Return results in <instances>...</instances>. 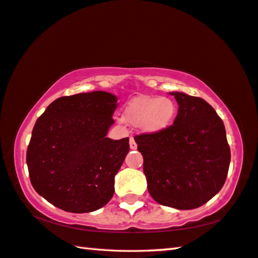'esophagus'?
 Instances as JSON below:
<instances>
[{
  "label": "esophagus",
  "mask_w": 258,
  "mask_h": 258,
  "mask_svg": "<svg viewBox=\"0 0 258 258\" xmlns=\"http://www.w3.org/2000/svg\"><path fill=\"white\" fill-rule=\"evenodd\" d=\"M130 148L132 150H135L138 148V144H137V142H135V140L133 138L130 139Z\"/></svg>",
  "instance_id": "esophagus-1"
}]
</instances>
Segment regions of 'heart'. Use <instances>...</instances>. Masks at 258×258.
Segmentation results:
<instances>
[{
	"instance_id": "b5f03b06",
	"label": "heart",
	"mask_w": 258,
	"mask_h": 258,
	"mask_svg": "<svg viewBox=\"0 0 258 258\" xmlns=\"http://www.w3.org/2000/svg\"><path fill=\"white\" fill-rule=\"evenodd\" d=\"M176 114V104L170 98L143 95L128 102L119 121H127L144 133L158 134L170 127Z\"/></svg>"
}]
</instances>
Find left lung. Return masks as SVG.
<instances>
[{
	"label": "left lung",
	"instance_id": "left-lung-1",
	"mask_svg": "<svg viewBox=\"0 0 258 258\" xmlns=\"http://www.w3.org/2000/svg\"><path fill=\"white\" fill-rule=\"evenodd\" d=\"M169 93L178 104L174 124L161 133L135 137V142L152 199L166 207L191 210L222 188L230 148L223 121L212 106L184 92Z\"/></svg>",
	"mask_w": 258,
	"mask_h": 258
}]
</instances>
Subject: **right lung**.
<instances>
[{
	"label": "right lung",
	"mask_w": 258,
	"mask_h": 258,
	"mask_svg": "<svg viewBox=\"0 0 258 258\" xmlns=\"http://www.w3.org/2000/svg\"><path fill=\"white\" fill-rule=\"evenodd\" d=\"M117 98L106 91L60 97L37 119L27 149L31 185L60 210L93 212L114 195L128 138L111 140Z\"/></svg>",
	"instance_id": "obj_1"
}]
</instances>
